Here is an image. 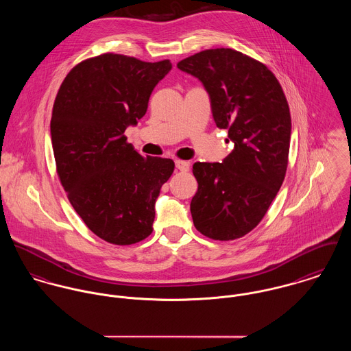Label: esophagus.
Listing matches in <instances>:
<instances>
[{
  "instance_id": "obj_1",
  "label": "esophagus",
  "mask_w": 351,
  "mask_h": 351,
  "mask_svg": "<svg viewBox=\"0 0 351 351\" xmlns=\"http://www.w3.org/2000/svg\"><path fill=\"white\" fill-rule=\"evenodd\" d=\"M176 167H177L180 171H189L191 163L186 162V160H176Z\"/></svg>"
}]
</instances>
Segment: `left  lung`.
<instances>
[{"mask_svg": "<svg viewBox=\"0 0 351 351\" xmlns=\"http://www.w3.org/2000/svg\"><path fill=\"white\" fill-rule=\"evenodd\" d=\"M177 66L205 87L213 119L228 130L232 153L219 162H195L198 189L191 202L193 223L213 240L250 233L280 189L288 165L291 115L275 75L230 48L206 49Z\"/></svg>", "mask_w": 351, "mask_h": 351, "instance_id": "left-lung-1", "label": "left lung"}]
</instances>
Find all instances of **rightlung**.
<instances>
[{"mask_svg":"<svg viewBox=\"0 0 351 351\" xmlns=\"http://www.w3.org/2000/svg\"><path fill=\"white\" fill-rule=\"evenodd\" d=\"M169 60L104 53L73 66L55 99L51 138L68 199L97 237L117 245L153 232L156 201L174 162L142 157L125 131L146 114Z\"/></svg>","mask_w":351,"mask_h":351,"instance_id":"right-lung-1","label":"right lung"}]
</instances>
